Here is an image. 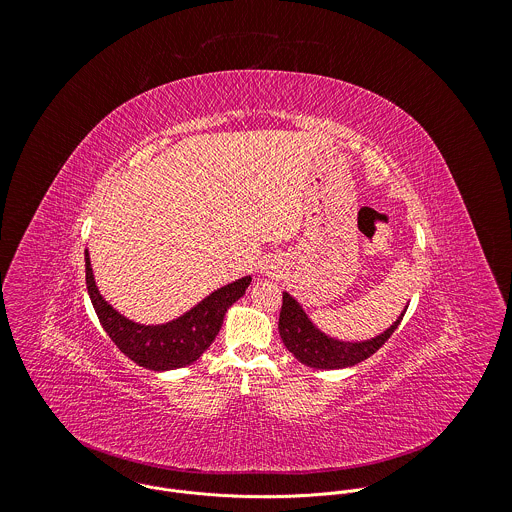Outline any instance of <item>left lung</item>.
<instances>
[{
	"mask_svg": "<svg viewBox=\"0 0 512 512\" xmlns=\"http://www.w3.org/2000/svg\"><path fill=\"white\" fill-rule=\"evenodd\" d=\"M380 334L368 340H340L322 332L306 314L302 304L288 292H282V310L278 320V332L284 346L294 354V358L310 368L334 370L354 366L368 356H372L398 328L404 312Z\"/></svg>",
	"mask_w": 512,
	"mask_h": 512,
	"instance_id": "8db88e82",
	"label": "left lung"
}]
</instances>
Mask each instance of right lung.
Returning a JSON list of instances; mask_svg holds the SVG:
<instances>
[{
  "label": "right lung",
  "mask_w": 512,
  "mask_h": 512,
  "mask_svg": "<svg viewBox=\"0 0 512 512\" xmlns=\"http://www.w3.org/2000/svg\"><path fill=\"white\" fill-rule=\"evenodd\" d=\"M252 276L238 278L192 306L178 318L162 324H142L116 310L100 292L90 252L86 250V284L100 324L114 344L136 364L166 372L196 362L218 336L228 308L246 294Z\"/></svg>",
  "instance_id": "add662e5"
}]
</instances>
